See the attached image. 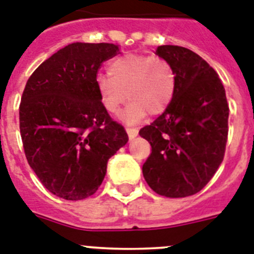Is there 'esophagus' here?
<instances>
[{"instance_id": "34e87169", "label": "esophagus", "mask_w": 254, "mask_h": 254, "mask_svg": "<svg viewBox=\"0 0 254 254\" xmlns=\"http://www.w3.org/2000/svg\"><path fill=\"white\" fill-rule=\"evenodd\" d=\"M127 133L129 135V139H134L138 135V130L135 127H127Z\"/></svg>"}]
</instances>
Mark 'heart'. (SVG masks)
Segmentation results:
<instances>
[{
    "instance_id": "heart-1",
    "label": "heart",
    "mask_w": 254,
    "mask_h": 254,
    "mask_svg": "<svg viewBox=\"0 0 254 254\" xmlns=\"http://www.w3.org/2000/svg\"><path fill=\"white\" fill-rule=\"evenodd\" d=\"M108 75L96 78V90L107 112L119 111L121 120L137 123L146 112L160 115L170 106L176 90V71L167 60L147 55H125L108 64Z\"/></svg>"
}]
</instances>
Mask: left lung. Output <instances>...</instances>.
I'll use <instances>...</instances> for the list:
<instances>
[{
  "instance_id": "1",
  "label": "left lung",
  "mask_w": 254,
  "mask_h": 254,
  "mask_svg": "<svg viewBox=\"0 0 254 254\" xmlns=\"http://www.w3.org/2000/svg\"><path fill=\"white\" fill-rule=\"evenodd\" d=\"M155 53L176 71V90L166 111L139 135L151 145L142 172L164 197L195 194L223 162L228 137L226 91L215 70L190 49L160 45Z\"/></svg>"
}]
</instances>
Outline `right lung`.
<instances>
[{"label": "right lung", "mask_w": 254, "mask_h": 254, "mask_svg": "<svg viewBox=\"0 0 254 254\" xmlns=\"http://www.w3.org/2000/svg\"><path fill=\"white\" fill-rule=\"evenodd\" d=\"M119 53L109 43H73L31 74L19 106L27 162L60 198L78 201L102 185L107 163L127 134L103 107L96 75Z\"/></svg>", "instance_id": "1"}]
</instances>
